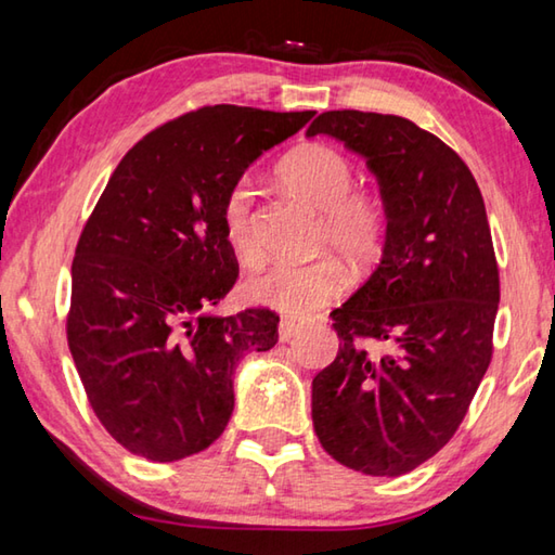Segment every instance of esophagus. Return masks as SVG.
Listing matches in <instances>:
<instances>
[{
    "label": "esophagus",
    "mask_w": 555,
    "mask_h": 555,
    "mask_svg": "<svg viewBox=\"0 0 555 555\" xmlns=\"http://www.w3.org/2000/svg\"><path fill=\"white\" fill-rule=\"evenodd\" d=\"M296 335H298V323L288 321V318H281V323H279V340L281 343H291Z\"/></svg>",
    "instance_id": "1"
}]
</instances>
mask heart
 Here are the masks:
<instances>
[{"mask_svg": "<svg viewBox=\"0 0 555 555\" xmlns=\"http://www.w3.org/2000/svg\"><path fill=\"white\" fill-rule=\"evenodd\" d=\"M279 178L291 193L321 212L318 247L333 249L352 269H364L379 259L387 218L382 203L364 191H354L357 173L350 158L337 149L311 144L288 154ZM222 234L242 264L255 267L261 242L255 212V185L240 178L230 185L220 205ZM345 271L325 257L311 264H274L251 276L244 294L251 304L271 308L288 318H308L345 291Z\"/></svg>", "mask_w": 555, "mask_h": 555, "instance_id": "1", "label": "heart"}]
</instances>
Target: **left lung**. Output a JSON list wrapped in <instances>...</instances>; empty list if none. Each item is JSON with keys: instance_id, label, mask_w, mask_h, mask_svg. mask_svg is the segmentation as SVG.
Instances as JSON below:
<instances>
[{"instance_id": "left-lung-1", "label": "left lung", "mask_w": 555, "mask_h": 555, "mask_svg": "<svg viewBox=\"0 0 555 555\" xmlns=\"http://www.w3.org/2000/svg\"><path fill=\"white\" fill-rule=\"evenodd\" d=\"M315 134L367 162L387 237L379 267L331 313L340 350L313 379V428L340 465L399 477L453 438L490 367V222L463 158L413 121L333 109L308 127Z\"/></svg>"}]
</instances>
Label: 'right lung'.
Masks as SVG:
<instances>
[{"label": "right lung", "mask_w": 555, "mask_h": 555, "mask_svg": "<svg viewBox=\"0 0 555 555\" xmlns=\"http://www.w3.org/2000/svg\"><path fill=\"white\" fill-rule=\"evenodd\" d=\"M315 112L201 107L134 144L80 234L68 345L90 406L129 453L173 463L218 440L234 367L276 345L279 315L210 308L237 281L224 193Z\"/></svg>", "instance_id": "obj_1"}]
</instances>
